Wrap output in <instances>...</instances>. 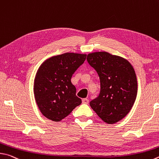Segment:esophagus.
<instances>
[{
    "instance_id": "1",
    "label": "esophagus",
    "mask_w": 159,
    "mask_h": 159,
    "mask_svg": "<svg viewBox=\"0 0 159 159\" xmlns=\"http://www.w3.org/2000/svg\"><path fill=\"white\" fill-rule=\"evenodd\" d=\"M82 103H85V104H88V103H89V100L88 99H82Z\"/></svg>"
}]
</instances>
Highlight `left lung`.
<instances>
[{
    "label": "left lung",
    "mask_w": 159,
    "mask_h": 159,
    "mask_svg": "<svg viewBox=\"0 0 159 159\" xmlns=\"http://www.w3.org/2000/svg\"><path fill=\"white\" fill-rule=\"evenodd\" d=\"M87 60L100 79V93L89 102L91 108L106 124H115L131 111L136 99L138 82L127 60L108 52L89 53Z\"/></svg>",
    "instance_id": "1"
}]
</instances>
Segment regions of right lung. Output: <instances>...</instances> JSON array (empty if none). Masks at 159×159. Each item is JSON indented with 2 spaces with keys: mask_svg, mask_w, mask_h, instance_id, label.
<instances>
[{
  "mask_svg": "<svg viewBox=\"0 0 159 159\" xmlns=\"http://www.w3.org/2000/svg\"><path fill=\"white\" fill-rule=\"evenodd\" d=\"M86 56L65 53L51 57L40 65L34 80V95L39 111L48 120L61 121L81 103L71 79Z\"/></svg>",
  "mask_w": 159,
  "mask_h": 159,
  "instance_id": "right-lung-1",
  "label": "right lung"
}]
</instances>
